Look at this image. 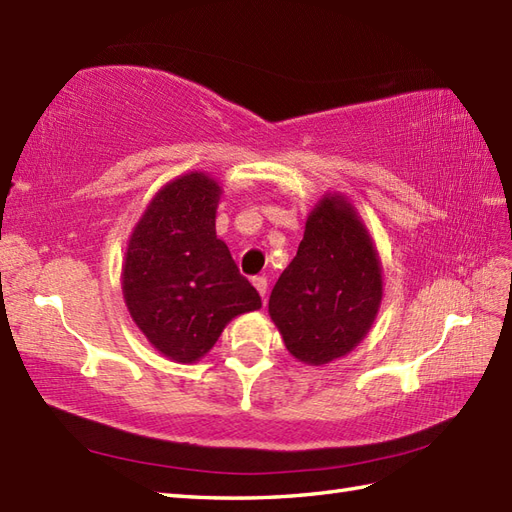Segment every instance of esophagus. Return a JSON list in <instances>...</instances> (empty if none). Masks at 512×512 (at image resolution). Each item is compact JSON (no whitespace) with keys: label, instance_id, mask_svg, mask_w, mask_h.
Instances as JSON below:
<instances>
[{"label":"esophagus","instance_id":"1","mask_svg":"<svg viewBox=\"0 0 512 512\" xmlns=\"http://www.w3.org/2000/svg\"><path fill=\"white\" fill-rule=\"evenodd\" d=\"M253 286L257 288L259 295L266 297V290H268V279H266L264 275H257V277H253Z\"/></svg>","mask_w":512,"mask_h":512}]
</instances>
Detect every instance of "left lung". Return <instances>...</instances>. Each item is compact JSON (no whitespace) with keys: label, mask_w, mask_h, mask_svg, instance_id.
Returning a JSON list of instances; mask_svg holds the SVG:
<instances>
[{"label":"left lung","mask_w":512,"mask_h":512,"mask_svg":"<svg viewBox=\"0 0 512 512\" xmlns=\"http://www.w3.org/2000/svg\"><path fill=\"white\" fill-rule=\"evenodd\" d=\"M383 297L378 255L352 206L323 198L299 250L270 292L268 312L288 352L308 365L341 358L363 339Z\"/></svg>","instance_id":"8db88e82"}]
</instances>
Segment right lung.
Masks as SVG:
<instances>
[{"label": "right lung", "instance_id": "1", "mask_svg": "<svg viewBox=\"0 0 512 512\" xmlns=\"http://www.w3.org/2000/svg\"><path fill=\"white\" fill-rule=\"evenodd\" d=\"M217 182L204 173L173 180L147 206L129 239L123 295L132 319L158 352L198 361L224 325L262 297L215 235Z\"/></svg>", "mask_w": 512, "mask_h": 512}]
</instances>
